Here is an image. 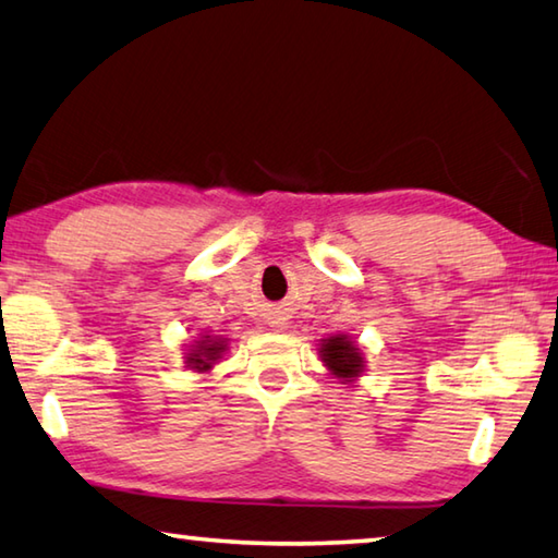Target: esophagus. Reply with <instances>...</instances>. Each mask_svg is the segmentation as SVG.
Listing matches in <instances>:
<instances>
[{"label": "esophagus", "mask_w": 558, "mask_h": 558, "mask_svg": "<svg viewBox=\"0 0 558 558\" xmlns=\"http://www.w3.org/2000/svg\"><path fill=\"white\" fill-rule=\"evenodd\" d=\"M276 325H278V327H280V325H282V323H276Z\"/></svg>", "instance_id": "esophagus-1"}]
</instances>
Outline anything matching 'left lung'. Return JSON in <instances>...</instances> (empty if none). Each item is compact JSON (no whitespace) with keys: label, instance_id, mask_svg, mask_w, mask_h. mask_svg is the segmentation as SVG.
I'll use <instances>...</instances> for the list:
<instances>
[{"label":"left lung","instance_id":"obj_1","mask_svg":"<svg viewBox=\"0 0 558 558\" xmlns=\"http://www.w3.org/2000/svg\"><path fill=\"white\" fill-rule=\"evenodd\" d=\"M319 359H323L329 374L342 381H354L364 372V354L354 339L347 335H335L319 342Z\"/></svg>","mask_w":558,"mask_h":558}]
</instances>
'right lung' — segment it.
<instances>
[{
	"mask_svg": "<svg viewBox=\"0 0 558 558\" xmlns=\"http://www.w3.org/2000/svg\"><path fill=\"white\" fill-rule=\"evenodd\" d=\"M192 349L186 352V369L194 372H209L211 366L219 362L221 354L226 352V339L223 337H211V335H202L194 344H189Z\"/></svg>",
	"mask_w": 558,
	"mask_h": 558,
	"instance_id": "add662e5",
	"label": "right lung"
}]
</instances>
